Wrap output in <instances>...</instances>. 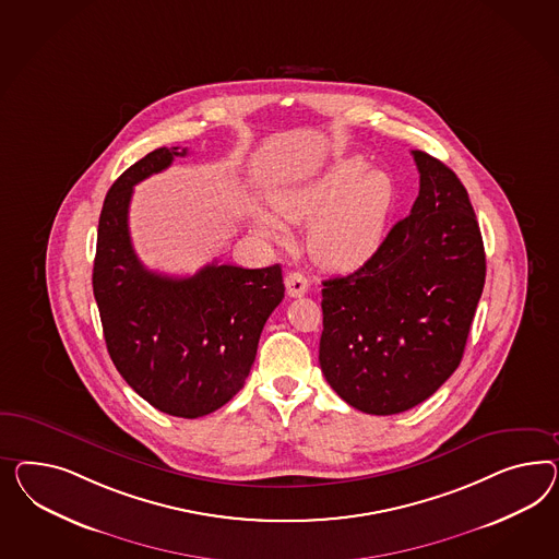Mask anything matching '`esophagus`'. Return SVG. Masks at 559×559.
Here are the masks:
<instances>
[{
  "mask_svg": "<svg viewBox=\"0 0 559 559\" xmlns=\"http://www.w3.org/2000/svg\"><path fill=\"white\" fill-rule=\"evenodd\" d=\"M285 287H287L288 297H302L309 290V281L301 272H288Z\"/></svg>",
  "mask_w": 559,
  "mask_h": 559,
  "instance_id": "34e87169",
  "label": "esophagus"
}]
</instances>
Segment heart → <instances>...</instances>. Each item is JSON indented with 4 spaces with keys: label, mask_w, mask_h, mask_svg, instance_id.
<instances>
[{
    "label": "heart",
    "mask_w": 559,
    "mask_h": 559,
    "mask_svg": "<svg viewBox=\"0 0 559 559\" xmlns=\"http://www.w3.org/2000/svg\"><path fill=\"white\" fill-rule=\"evenodd\" d=\"M362 158H344L272 197L274 213L258 210L254 226L271 240H285L282 222H309V250L330 271H354L374 257L386 236L394 205L393 179L384 170H366Z\"/></svg>",
    "instance_id": "heart-1"
}]
</instances>
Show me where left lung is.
I'll return each instance as SVG.
<instances>
[{"label": "left lung", "instance_id": "left-lung-1", "mask_svg": "<svg viewBox=\"0 0 559 559\" xmlns=\"http://www.w3.org/2000/svg\"><path fill=\"white\" fill-rule=\"evenodd\" d=\"M419 197L358 271L323 281L319 364L347 405L396 415L462 362L486 278L483 234L450 166L413 151Z\"/></svg>", "mask_w": 559, "mask_h": 559}]
</instances>
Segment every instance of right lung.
Instances as JSON below:
<instances>
[{
    "instance_id": "add662e5",
    "label": "right lung",
    "mask_w": 559,
    "mask_h": 559,
    "mask_svg": "<svg viewBox=\"0 0 559 559\" xmlns=\"http://www.w3.org/2000/svg\"><path fill=\"white\" fill-rule=\"evenodd\" d=\"M187 148H156L107 191L97 227L93 295L107 352L123 380L166 415L197 419L240 391L266 319L285 297L283 271L213 262L193 276L148 271L134 252V185Z\"/></svg>"
}]
</instances>
